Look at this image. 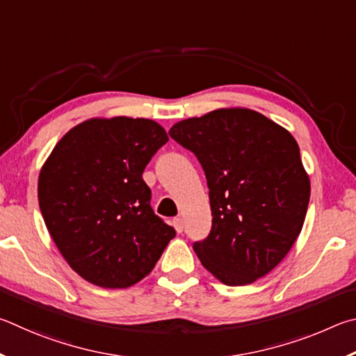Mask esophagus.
Segmentation results:
<instances>
[{
    "label": "esophagus",
    "instance_id": "esophagus-1",
    "mask_svg": "<svg viewBox=\"0 0 356 356\" xmlns=\"http://www.w3.org/2000/svg\"><path fill=\"white\" fill-rule=\"evenodd\" d=\"M173 227H175V229H177V232H179V233L183 232V222L179 219H173Z\"/></svg>",
    "mask_w": 356,
    "mask_h": 356
}]
</instances>
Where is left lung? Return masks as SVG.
I'll return each mask as SVG.
<instances>
[{
	"label": "left lung",
	"mask_w": 356,
	"mask_h": 356,
	"mask_svg": "<svg viewBox=\"0 0 356 356\" xmlns=\"http://www.w3.org/2000/svg\"><path fill=\"white\" fill-rule=\"evenodd\" d=\"M167 140L148 118H93L68 131L43 164L37 192L43 220L68 266L89 283L111 289L139 283L177 234L149 207L142 178Z\"/></svg>",
	"instance_id": "left-lung-1"
}]
</instances>
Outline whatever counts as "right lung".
Wrapping results in <instances>:
<instances>
[{
    "instance_id": "obj_1",
    "label": "right lung",
    "mask_w": 356,
    "mask_h": 356,
    "mask_svg": "<svg viewBox=\"0 0 356 356\" xmlns=\"http://www.w3.org/2000/svg\"><path fill=\"white\" fill-rule=\"evenodd\" d=\"M173 140L203 167L213 225L194 252L227 286L269 273L294 245L309 203V178L294 137L250 109H219L173 124Z\"/></svg>"
}]
</instances>
